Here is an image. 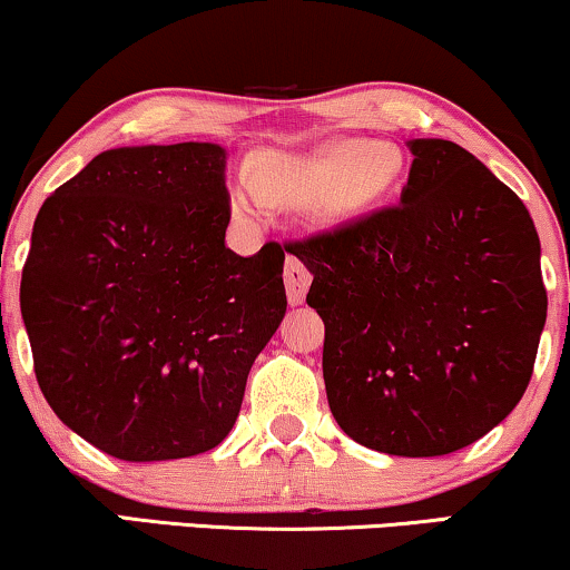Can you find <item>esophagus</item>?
Returning a JSON list of instances; mask_svg holds the SVG:
<instances>
[{
    "label": "esophagus",
    "mask_w": 570,
    "mask_h": 570,
    "mask_svg": "<svg viewBox=\"0 0 570 570\" xmlns=\"http://www.w3.org/2000/svg\"><path fill=\"white\" fill-rule=\"evenodd\" d=\"M309 271L305 263L297 261V257H286L284 265V284H286V297H289V305H302L305 302V294L309 289Z\"/></svg>",
    "instance_id": "esophagus-1"
}]
</instances>
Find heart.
Instances as JSON below:
<instances>
[{
  "label": "heart",
  "instance_id": "b5f03b06",
  "mask_svg": "<svg viewBox=\"0 0 570 570\" xmlns=\"http://www.w3.org/2000/svg\"><path fill=\"white\" fill-rule=\"evenodd\" d=\"M402 173L405 157L394 144L336 139L307 153L271 155L257 176H242L232 205L244 218H263L268 199L309 197L315 215L344 220L384 202Z\"/></svg>",
  "mask_w": 570,
  "mask_h": 570
}]
</instances>
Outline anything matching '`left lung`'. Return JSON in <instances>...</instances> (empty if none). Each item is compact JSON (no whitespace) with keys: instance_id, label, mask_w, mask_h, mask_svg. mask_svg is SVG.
Returning <instances> with one entry per match:
<instances>
[{"instance_id":"8db88e82","label":"left lung","mask_w":570,"mask_h":570,"mask_svg":"<svg viewBox=\"0 0 570 570\" xmlns=\"http://www.w3.org/2000/svg\"><path fill=\"white\" fill-rule=\"evenodd\" d=\"M402 199L289 242L326 323L323 381L347 436L400 458L450 455L521 402L547 318L529 210L444 139L410 141Z\"/></svg>"}]
</instances>
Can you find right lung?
<instances>
[{"instance_id": "add662e5", "label": "right lung", "mask_w": 570, "mask_h": 570, "mask_svg": "<svg viewBox=\"0 0 570 570\" xmlns=\"http://www.w3.org/2000/svg\"><path fill=\"white\" fill-rule=\"evenodd\" d=\"M218 144L97 155L36 215L20 278L33 371L57 417L107 455L213 450L286 313L284 252L226 247Z\"/></svg>"}]
</instances>
